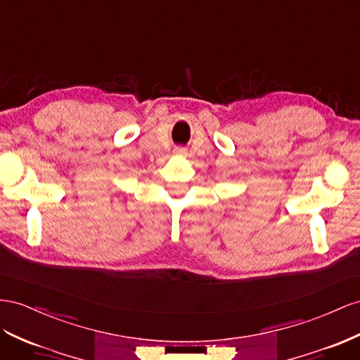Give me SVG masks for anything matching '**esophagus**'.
<instances>
[{
  "instance_id": "34e87169",
  "label": "esophagus",
  "mask_w": 360,
  "mask_h": 360,
  "mask_svg": "<svg viewBox=\"0 0 360 360\" xmlns=\"http://www.w3.org/2000/svg\"><path fill=\"white\" fill-rule=\"evenodd\" d=\"M176 151H177V153H183V150H179V148H177Z\"/></svg>"
}]
</instances>
